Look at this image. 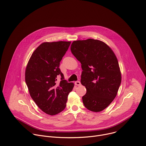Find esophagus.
Instances as JSON below:
<instances>
[{"instance_id": "1", "label": "esophagus", "mask_w": 146, "mask_h": 146, "mask_svg": "<svg viewBox=\"0 0 146 146\" xmlns=\"http://www.w3.org/2000/svg\"><path fill=\"white\" fill-rule=\"evenodd\" d=\"M75 85H77V86H80V85H81V82H80L79 81H76V82H75Z\"/></svg>"}]
</instances>
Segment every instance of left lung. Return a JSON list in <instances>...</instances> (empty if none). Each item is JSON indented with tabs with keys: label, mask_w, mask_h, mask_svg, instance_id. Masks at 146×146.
<instances>
[{
	"label": "left lung",
	"mask_w": 146,
	"mask_h": 146,
	"mask_svg": "<svg viewBox=\"0 0 146 146\" xmlns=\"http://www.w3.org/2000/svg\"><path fill=\"white\" fill-rule=\"evenodd\" d=\"M70 50L81 64V83L86 89L84 106L94 112L104 110L115 98L121 83L116 56L106 44L92 38L74 41Z\"/></svg>",
	"instance_id": "left-lung-1"
}]
</instances>
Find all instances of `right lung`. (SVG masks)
<instances>
[{"mask_svg": "<svg viewBox=\"0 0 146 146\" xmlns=\"http://www.w3.org/2000/svg\"><path fill=\"white\" fill-rule=\"evenodd\" d=\"M70 41L45 42L32 53L26 67L25 80L30 96L44 113L54 115L66 107L69 93L74 84L64 80L60 62L68 50ZM58 75L61 81H56Z\"/></svg>", "mask_w": 146, "mask_h": 146, "instance_id": "1", "label": "right lung"}]
</instances>
